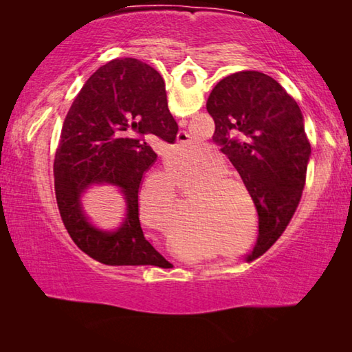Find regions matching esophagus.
Listing matches in <instances>:
<instances>
[{"label":"esophagus","mask_w":352,"mask_h":352,"mask_svg":"<svg viewBox=\"0 0 352 352\" xmlns=\"http://www.w3.org/2000/svg\"><path fill=\"white\" fill-rule=\"evenodd\" d=\"M177 141H178V146H180V147H183L184 144H186V142H188V135H186V132H184V130H180V132H178Z\"/></svg>","instance_id":"1"}]
</instances>
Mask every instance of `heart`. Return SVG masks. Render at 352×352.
Wrapping results in <instances>:
<instances>
[{"mask_svg":"<svg viewBox=\"0 0 352 352\" xmlns=\"http://www.w3.org/2000/svg\"><path fill=\"white\" fill-rule=\"evenodd\" d=\"M199 148L200 144L194 146V151ZM225 169V163L219 158L201 160L197 163H169V170L180 189L184 194L192 192L183 220V239L210 243L216 239V236H231L233 242L239 241L234 240V236H239L240 239L243 237V216H237L234 212L237 211L234 210L237 208V195L234 189L228 186L239 183V178L237 175L222 174ZM138 201L142 214L151 217L162 228H168L175 204L172 177L169 174L152 175L141 188ZM239 218L243 220L239 221Z\"/></svg>","mask_w":352,"mask_h":352,"instance_id":"1","label":"heart"}]
</instances>
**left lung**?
Listing matches in <instances>:
<instances>
[{"label": "left lung", "instance_id": "1", "mask_svg": "<svg viewBox=\"0 0 352 352\" xmlns=\"http://www.w3.org/2000/svg\"><path fill=\"white\" fill-rule=\"evenodd\" d=\"M212 140L239 172L259 216L258 245L269 250L300 205L311 158L305 118L279 83L259 71L220 80L208 98ZM253 252V253H254Z\"/></svg>", "mask_w": 352, "mask_h": 352}]
</instances>
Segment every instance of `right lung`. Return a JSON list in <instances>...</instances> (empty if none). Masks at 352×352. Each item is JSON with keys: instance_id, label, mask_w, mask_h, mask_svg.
<instances>
[{"instance_id": "right-lung-1", "label": "right lung", "mask_w": 352, "mask_h": 352, "mask_svg": "<svg viewBox=\"0 0 352 352\" xmlns=\"http://www.w3.org/2000/svg\"><path fill=\"white\" fill-rule=\"evenodd\" d=\"M177 132L163 77L147 63L118 58L83 83L63 121L54 160L58 211L83 253L105 265H172L142 233L138 190L157 160L151 140L174 142ZM93 182L116 184L126 195L128 219L116 234H102L82 216L78 197Z\"/></svg>"}]
</instances>
